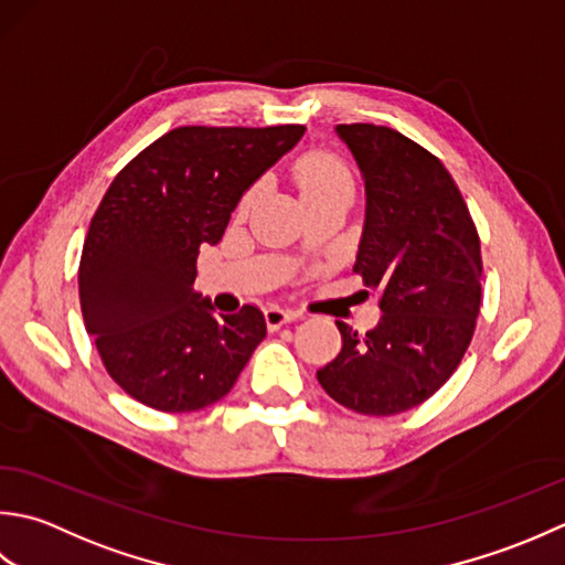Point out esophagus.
Segmentation results:
<instances>
[{
  "instance_id": "esophagus-1",
  "label": "esophagus",
  "mask_w": 565,
  "mask_h": 565,
  "mask_svg": "<svg viewBox=\"0 0 565 565\" xmlns=\"http://www.w3.org/2000/svg\"><path fill=\"white\" fill-rule=\"evenodd\" d=\"M299 312H295V309H285L280 305H268L266 307V324L268 329H280L282 324H287V321L297 319Z\"/></svg>"
}]
</instances>
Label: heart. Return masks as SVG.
Returning a JSON list of instances; mask_svg holds the SVG:
<instances>
[{
	"instance_id": "heart-1",
	"label": "heart",
	"mask_w": 565,
	"mask_h": 565,
	"mask_svg": "<svg viewBox=\"0 0 565 565\" xmlns=\"http://www.w3.org/2000/svg\"><path fill=\"white\" fill-rule=\"evenodd\" d=\"M295 178L305 198L333 188H353V180L341 160L321 151H312L299 158L295 166Z\"/></svg>"
}]
</instances>
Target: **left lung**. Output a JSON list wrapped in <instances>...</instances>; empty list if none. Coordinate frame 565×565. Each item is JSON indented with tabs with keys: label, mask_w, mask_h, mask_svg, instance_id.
I'll return each mask as SVG.
<instances>
[{
	"label": "left lung",
	"mask_w": 565,
	"mask_h": 565,
	"mask_svg": "<svg viewBox=\"0 0 565 565\" xmlns=\"http://www.w3.org/2000/svg\"><path fill=\"white\" fill-rule=\"evenodd\" d=\"M365 180L353 273L380 290L377 327L343 321L341 351L317 371L327 395L390 417L427 402L463 359L480 312V236L451 172L390 126L339 124Z\"/></svg>",
	"instance_id": "1"
}]
</instances>
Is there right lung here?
Returning <instances> with one entry per match:
<instances>
[{
  "label": "right lung",
  "instance_id": "obj_1",
  "mask_svg": "<svg viewBox=\"0 0 565 565\" xmlns=\"http://www.w3.org/2000/svg\"><path fill=\"white\" fill-rule=\"evenodd\" d=\"M302 124L178 126L143 148L102 198L79 258V307L126 395L194 412L234 387L266 339L256 305L214 315L194 292L202 244H218L253 182L302 138Z\"/></svg>",
  "mask_w": 565,
  "mask_h": 565
}]
</instances>
